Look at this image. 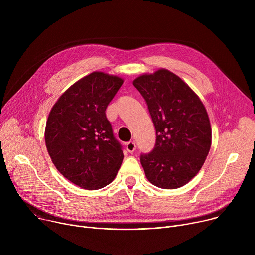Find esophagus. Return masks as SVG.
<instances>
[{
    "label": "esophagus",
    "mask_w": 255,
    "mask_h": 255,
    "mask_svg": "<svg viewBox=\"0 0 255 255\" xmlns=\"http://www.w3.org/2000/svg\"><path fill=\"white\" fill-rule=\"evenodd\" d=\"M126 149H127V151L130 152V153L134 152L135 149H136V144H135V142H133V141L128 142V143L126 144Z\"/></svg>",
    "instance_id": "1"
}]
</instances>
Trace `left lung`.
<instances>
[{"instance_id":"left-lung-1","label":"left lung","mask_w":255,"mask_h":255,"mask_svg":"<svg viewBox=\"0 0 255 255\" xmlns=\"http://www.w3.org/2000/svg\"><path fill=\"white\" fill-rule=\"evenodd\" d=\"M148 106L156 130L153 150L140 157L145 175L158 188L187 185L202 168L212 144V129L199 96L165 68L133 81Z\"/></svg>"}]
</instances>
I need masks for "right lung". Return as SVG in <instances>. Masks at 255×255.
<instances>
[{
  "instance_id": "obj_1",
  "label": "right lung",
  "mask_w": 255,
  "mask_h": 255,
  "mask_svg": "<svg viewBox=\"0 0 255 255\" xmlns=\"http://www.w3.org/2000/svg\"><path fill=\"white\" fill-rule=\"evenodd\" d=\"M124 83L120 77L94 71L70 86L53 105L44 138L57 170L85 190L114 180L123 161L106 109Z\"/></svg>"
}]
</instances>
